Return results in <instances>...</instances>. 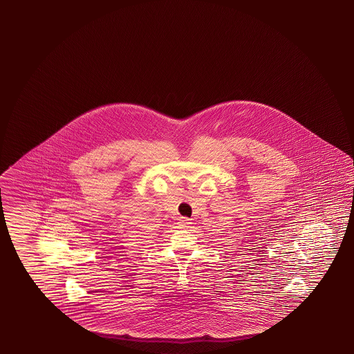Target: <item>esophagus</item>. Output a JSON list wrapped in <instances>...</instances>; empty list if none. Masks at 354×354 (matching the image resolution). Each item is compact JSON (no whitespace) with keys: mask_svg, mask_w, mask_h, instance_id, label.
Wrapping results in <instances>:
<instances>
[{"mask_svg":"<svg viewBox=\"0 0 354 354\" xmlns=\"http://www.w3.org/2000/svg\"><path fill=\"white\" fill-rule=\"evenodd\" d=\"M192 223V220H190V218H187V217H180L179 222H178V225H179V228H183V230H186V228H189Z\"/></svg>","mask_w":354,"mask_h":354,"instance_id":"esophagus-1","label":"esophagus"}]
</instances>
